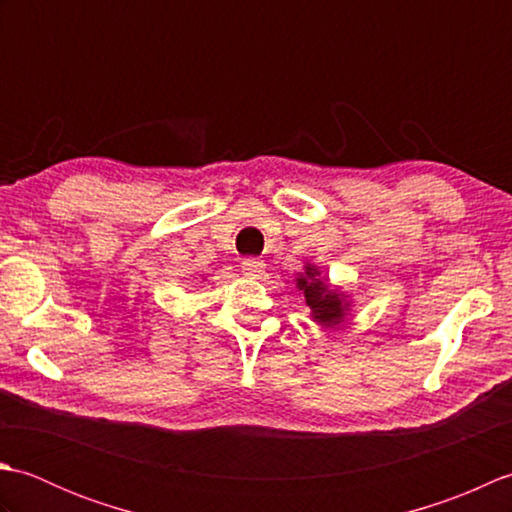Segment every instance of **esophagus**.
<instances>
[{
  "instance_id": "esophagus-1",
  "label": "esophagus",
  "mask_w": 512,
  "mask_h": 512,
  "mask_svg": "<svg viewBox=\"0 0 512 512\" xmlns=\"http://www.w3.org/2000/svg\"><path fill=\"white\" fill-rule=\"evenodd\" d=\"M262 270H264V262H259V259H244L242 262V273L248 277L262 275Z\"/></svg>"
}]
</instances>
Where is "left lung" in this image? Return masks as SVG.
<instances>
[{
  "label": "left lung",
  "mask_w": 512,
  "mask_h": 512,
  "mask_svg": "<svg viewBox=\"0 0 512 512\" xmlns=\"http://www.w3.org/2000/svg\"><path fill=\"white\" fill-rule=\"evenodd\" d=\"M297 288L306 297L308 308L312 310V319L321 325H336L345 319V312L350 303L339 290H332L323 279H319V270L306 266V273L297 279Z\"/></svg>",
  "instance_id": "obj_1"
}]
</instances>
